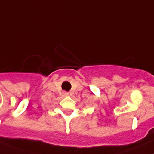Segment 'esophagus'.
<instances>
[{
  "label": "esophagus",
  "instance_id": "esophagus-1",
  "mask_svg": "<svg viewBox=\"0 0 154 154\" xmlns=\"http://www.w3.org/2000/svg\"><path fill=\"white\" fill-rule=\"evenodd\" d=\"M63 94H64V95H68V93H67V92H66V91H64V92H63Z\"/></svg>",
  "mask_w": 154,
  "mask_h": 154
}]
</instances>
